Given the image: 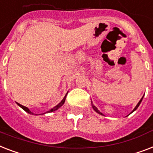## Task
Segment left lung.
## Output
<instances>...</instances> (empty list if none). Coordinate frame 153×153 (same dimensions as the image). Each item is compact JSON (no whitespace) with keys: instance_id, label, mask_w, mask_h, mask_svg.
<instances>
[{"instance_id":"1","label":"left lung","mask_w":153,"mask_h":153,"mask_svg":"<svg viewBox=\"0 0 153 153\" xmlns=\"http://www.w3.org/2000/svg\"><path fill=\"white\" fill-rule=\"evenodd\" d=\"M143 97H144V96H143ZM143 97L141 98V99H140V101H139V102H138V103H137V106H136V107H135V108H134V109L133 110V111H132L131 113H133V112H134V111H136V110L137 109V107H139V105L140 104V102H141V101H142ZM91 107H92V108H93V110H94V111H96V112H97L98 114H101V115H103V114L101 113V112H100V111H99V110H98V108H97V107H96V106H94L93 103H92V102H91Z\"/></svg>"}]
</instances>
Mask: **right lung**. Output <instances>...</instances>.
Returning a JSON list of instances; mask_svg holds the SVG:
<instances>
[{
  "instance_id": "right-lung-1",
  "label": "right lung",
  "mask_w": 153,
  "mask_h": 153,
  "mask_svg": "<svg viewBox=\"0 0 153 153\" xmlns=\"http://www.w3.org/2000/svg\"><path fill=\"white\" fill-rule=\"evenodd\" d=\"M67 94H68V92H67V93H66V95H65V97L63 98V100H62V101H61V102H60L59 103H58V104L57 105V106H55V107H53V108H52V109H51V110H50V111H47V112H49V113H50V112H53V111H57V109H59L60 107H62V105L64 104L65 101V98H66ZM17 104L19 105V107H21L22 109H23V110H24V111H26V112H27L28 114H33V113H32V112H31V111H30V110L28 109V108H27V107H24V106H23V105H21V104H19V103H18V102H17Z\"/></svg>"
}]
</instances>
